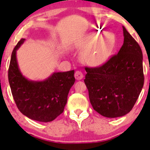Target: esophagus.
Masks as SVG:
<instances>
[{
  "mask_svg": "<svg viewBox=\"0 0 150 150\" xmlns=\"http://www.w3.org/2000/svg\"><path fill=\"white\" fill-rule=\"evenodd\" d=\"M75 79L77 80H82V79L83 78V73H82L81 71L77 70V71L75 72Z\"/></svg>",
  "mask_w": 150,
  "mask_h": 150,
  "instance_id": "obj_1",
  "label": "esophagus"
}]
</instances>
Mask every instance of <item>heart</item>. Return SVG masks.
I'll list each match as a JSON object with an SVG mask.
<instances>
[{
  "instance_id": "heart-1",
  "label": "heart",
  "mask_w": 150,
  "mask_h": 150,
  "mask_svg": "<svg viewBox=\"0 0 150 150\" xmlns=\"http://www.w3.org/2000/svg\"><path fill=\"white\" fill-rule=\"evenodd\" d=\"M115 46L116 38L112 34H93L90 42L85 46L82 54V61L89 66H101L110 59Z\"/></svg>"
}]
</instances>
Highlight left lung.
Listing matches in <instances>:
<instances>
[{
	"instance_id": "8db88e82",
	"label": "left lung",
	"mask_w": 150,
	"mask_h": 150,
	"mask_svg": "<svg viewBox=\"0 0 150 150\" xmlns=\"http://www.w3.org/2000/svg\"><path fill=\"white\" fill-rule=\"evenodd\" d=\"M123 30L124 41L118 53L101 66L85 68L91 104L107 118L130 112L144 85L142 50L123 26Z\"/></svg>"
}]
</instances>
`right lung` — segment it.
<instances>
[{"label":"right lung","instance_id":"obj_1","mask_svg":"<svg viewBox=\"0 0 150 150\" xmlns=\"http://www.w3.org/2000/svg\"><path fill=\"white\" fill-rule=\"evenodd\" d=\"M25 40L20 39L13 49L8 69L13 99L20 112L30 119L52 121L64 111L68 94L75 83V71L53 73L44 81L27 80L19 69L16 57V51Z\"/></svg>","mask_w":150,"mask_h":150}]
</instances>
